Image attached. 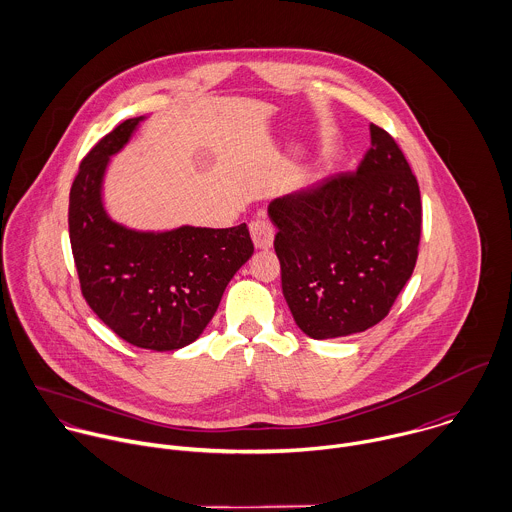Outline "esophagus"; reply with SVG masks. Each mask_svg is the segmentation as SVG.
<instances>
[{"label": "esophagus", "mask_w": 512, "mask_h": 512, "mask_svg": "<svg viewBox=\"0 0 512 512\" xmlns=\"http://www.w3.org/2000/svg\"><path fill=\"white\" fill-rule=\"evenodd\" d=\"M250 236H252V242H254L256 248L266 250L274 242V228H272V224L268 220L258 218V220H254L250 224Z\"/></svg>", "instance_id": "esophagus-1"}]
</instances>
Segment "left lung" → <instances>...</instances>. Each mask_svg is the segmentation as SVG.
Segmentation results:
<instances>
[{
    "mask_svg": "<svg viewBox=\"0 0 512 512\" xmlns=\"http://www.w3.org/2000/svg\"><path fill=\"white\" fill-rule=\"evenodd\" d=\"M371 147L353 174L272 200L282 292L314 340L379 324L413 274L421 194L393 137L369 125Z\"/></svg>",
    "mask_w": 512,
    "mask_h": 512,
    "instance_id": "8db88e82",
    "label": "left lung"
}]
</instances>
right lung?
I'll return each instance as SVG.
<instances>
[{
    "label": "right lung",
    "mask_w": 512,
    "mask_h": 512,
    "mask_svg": "<svg viewBox=\"0 0 512 512\" xmlns=\"http://www.w3.org/2000/svg\"><path fill=\"white\" fill-rule=\"evenodd\" d=\"M145 119H127L83 159L69 192V238L81 292L99 320L137 347L172 351L200 338L254 246L246 224L139 230L107 212L111 157Z\"/></svg>",
    "instance_id": "right-lung-1"
}]
</instances>
